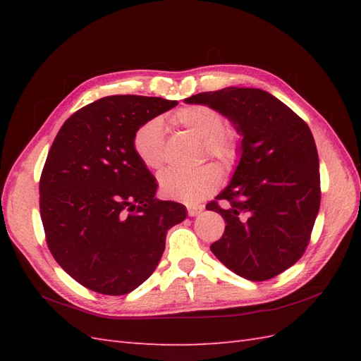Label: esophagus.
I'll list each match as a JSON object with an SVG mask.
<instances>
[{"mask_svg":"<svg viewBox=\"0 0 361 361\" xmlns=\"http://www.w3.org/2000/svg\"><path fill=\"white\" fill-rule=\"evenodd\" d=\"M202 211H203V206H200V204H189L188 206L189 217H197Z\"/></svg>","mask_w":361,"mask_h":361,"instance_id":"esophagus-1","label":"esophagus"}]
</instances>
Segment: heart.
<instances>
[{
  "instance_id": "b5f03b06",
  "label": "heart",
  "mask_w": 361,
  "mask_h": 361,
  "mask_svg": "<svg viewBox=\"0 0 361 361\" xmlns=\"http://www.w3.org/2000/svg\"><path fill=\"white\" fill-rule=\"evenodd\" d=\"M173 124L185 128L203 141L206 155L231 167L239 158V142L235 136L225 132L226 121L221 114L206 105H190L180 109L172 116ZM133 149L141 163L157 171L164 164V130L161 119H150L136 130ZM221 172L217 166L204 164L192 171L169 167L159 175V185L167 197L178 200H200L220 185Z\"/></svg>"
}]
</instances>
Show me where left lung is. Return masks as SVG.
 <instances>
[{
    "label": "left lung",
    "mask_w": 361,
    "mask_h": 361,
    "mask_svg": "<svg viewBox=\"0 0 361 361\" xmlns=\"http://www.w3.org/2000/svg\"><path fill=\"white\" fill-rule=\"evenodd\" d=\"M185 102L217 110L242 137L233 178L216 197L226 206H206L226 221L211 251L245 279H271L304 255L319 211V159L310 128L260 88L228 87Z\"/></svg>",
    "instance_id": "obj_1"
}]
</instances>
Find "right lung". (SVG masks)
<instances>
[{"instance_id":"add662e5","label":"right lung","mask_w":361,"mask_h":361,"mask_svg":"<svg viewBox=\"0 0 361 361\" xmlns=\"http://www.w3.org/2000/svg\"><path fill=\"white\" fill-rule=\"evenodd\" d=\"M176 101L109 96L68 118L40 178V214L54 259L102 295H127L155 271L166 234L186 208L158 200L133 149L136 130Z\"/></svg>"}]
</instances>
